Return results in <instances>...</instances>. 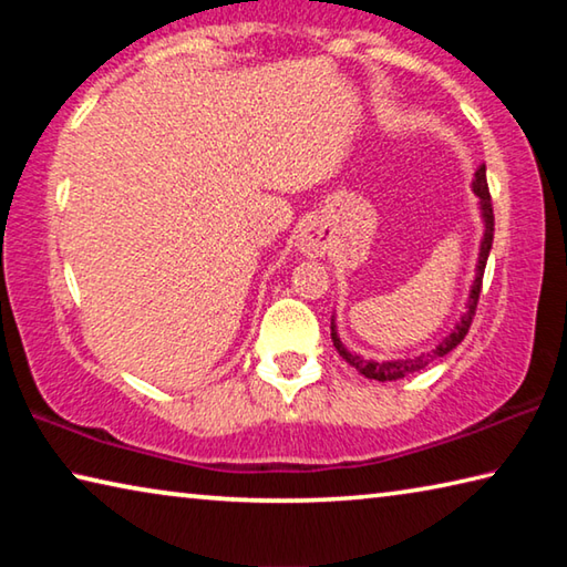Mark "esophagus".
Segmentation results:
<instances>
[{
  "instance_id": "34e87169",
  "label": "esophagus",
  "mask_w": 567,
  "mask_h": 567,
  "mask_svg": "<svg viewBox=\"0 0 567 567\" xmlns=\"http://www.w3.org/2000/svg\"><path fill=\"white\" fill-rule=\"evenodd\" d=\"M297 247H300L302 252L310 255V257L322 255V243H320V237H318V233H315V229H302L300 239H297Z\"/></svg>"
}]
</instances>
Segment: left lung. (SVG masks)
Wrapping results in <instances>:
<instances>
[{
    "label": "left lung",
    "mask_w": 567,
    "mask_h": 567,
    "mask_svg": "<svg viewBox=\"0 0 567 567\" xmlns=\"http://www.w3.org/2000/svg\"><path fill=\"white\" fill-rule=\"evenodd\" d=\"M473 192L480 199V215H483V225H485V233L483 239H480V255H477V265H475V280L473 287H470V297H467V305H465V312L460 315L457 324L453 328V332L447 334V338L440 340V344H435V350H427V352H420L415 358H405V360H368V358H360V354L350 352L344 348L340 334H338V324H334V315H332V342L334 348H338L340 358L348 360L354 370L360 372V375L370 378V380H380V382H388V380H400V378H408L412 372H420L425 370L430 362H435L440 358H445L450 350H455L460 342L465 340V334L470 330V324H473L475 318V307L480 300V285H483V272H485V262H487V255H491V247H493V233H495V217H493V203H491V189H487V177H485V165L477 167L475 177H473Z\"/></svg>",
    "instance_id": "left-lung-1"
}]
</instances>
